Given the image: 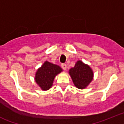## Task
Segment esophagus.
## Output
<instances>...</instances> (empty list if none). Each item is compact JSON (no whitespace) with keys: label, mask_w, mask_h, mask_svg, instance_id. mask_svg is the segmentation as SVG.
Wrapping results in <instances>:
<instances>
[{"label":"esophagus","mask_w":124,"mask_h":124,"mask_svg":"<svg viewBox=\"0 0 124 124\" xmlns=\"http://www.w3.org/2000/svg\"><path fill=\"white\" fill-rule=\"evenodd\" d=\"M61 67H62V68L64 70L67 69V65L65 63H62V65H61Z\"/></svg>","instance_id":"obj_1"}]
</instances>
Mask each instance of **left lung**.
I'll use <instances>...</instances> for the list:
<instances>
[{"label": "left lung", "mask_w": 124, "mask_h": 124, "mask_svg": "<svg viewBox=\"0 0 124 124\" xmlns=\"http://www.w3.org/2000/svg\"><path fill=\"white\" fill-rule=\"evenodd\" d=\"M69 74L74 84L79 89H85L93 77L92 69L81 61H77L75 66L69 70Z\"/></svg>", "instance_id": "8db88e82"}]
</instances>
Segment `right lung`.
<instances>
[{
  "instance_id": "right-lung-1",
  "label": "right lung",
  "mask_w": 124,
  "mask_h": 124,
  "mask_svg": "<svg viewBox=\"0 0 124 124\" xmlns=\"http://www.w3.org/2000/svg\"><path fill=\"white\" fill-rule=\"evenodd\" d=\"M62 71V69L60 66L46 61L35 73V82L42 90H49L53 85L56 75Z\"/></svg>"
}]
</instances>
